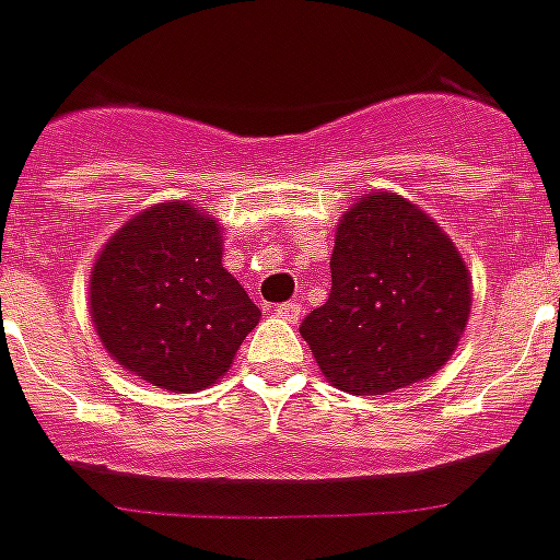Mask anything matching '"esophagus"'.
<instances>
[{
  "label": "esophagus",
  "mask_w": 560,
  "mask_h": 560,
  "mask_svg": "<svg viewBox=\"0 0 560 560\" xmlns=\"http://www.w3.org/2000/svg\"><path fill=\"white\" fill-rule=\"evenodd\" d=\"M276 316L284 322H290V325H295V322H299V316H302V304L299 302L279 304V307H276Z\"/></svg>",
  "instance_id": "34e87169"
}]
</instances>
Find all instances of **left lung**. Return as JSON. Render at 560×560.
<instances>
[{
    "label": "left lung",
    "instance_id": "1",
    "mask_svg": "<svg viewBox=\"0 0 560 560\" xmlns=\"http://www.w3.org/2000/svg\"><path fill=\"white\" fill-rule=\"evenodd\" d=\"M330 295L299 334L336 388L371 397L429 380L454 353L471 279L448 235L390 192L359 198L336 230Z\"/></svg>",
    "mask_w": 560,
    "mask_h": 560
}]
</instances>
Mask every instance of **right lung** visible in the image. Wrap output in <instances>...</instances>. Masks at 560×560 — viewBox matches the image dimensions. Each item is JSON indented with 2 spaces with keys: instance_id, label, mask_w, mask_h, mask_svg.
I'll list each match as a JSON object with an SVG mask.
<instances>
[{
  "instance_id": "obj_1",
  "label": "right lung",
  "mask_w": 560,
  "mask_h": 560,
  "mask_svg": "<svg viewBox=\"0 0 560 560\" xmlns=\"http://www.w3.org/2000/svg\"><path fill=\"white\" fill-rule=\"evenodd\" d=\"M91 319L131 374L192 394L224 376L261 311L221 265L215 221L175 201L112 235L91 272Z\"/></svg>"
}]
</instances>
